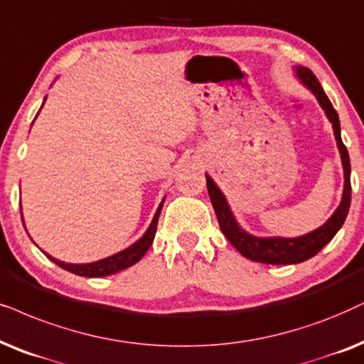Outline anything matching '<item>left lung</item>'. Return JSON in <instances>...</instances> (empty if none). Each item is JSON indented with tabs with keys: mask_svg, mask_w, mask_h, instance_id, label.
<instances>
[{
	"mask_svg": "<svg viewBox=\"0 0 364 364\" xmlns=\"http://www.w3.org/2000/svg\"><path fill=\"white\" fill-rule=\"evenodd\" d=\"M294 77L304 88H308L309 92L313 93L316 100L319 103V107L324 110V115H326L328 120L331 122L334 139H336V145L339 150V157H341L343 164V196L338 209L334 210L333 215L329 217L323 225H319L318 229L311 230L308 234L297 235V237H281V235L261 237V235H254L240 228L232 209H230L228 197L224 196V192L220 191L219 186L214 182V178H212L209 173H205L207 191H209V197L212 205H214L220 230H223L229 242L232 244L244 257L256 262L299 264L303 261H308V259L316 256V254H318L328 242H331V239L336 235L338 230L343 228L349 210V204H351V164H349L348 150L344 147L341 140V125H339L338 113L333 108L331 102H329L326 93H324L318 78L314 77V73L311 72L309 68L297 65V67H294Z\"/></svg>",
	"mask_w": 364,
	"mask_h": 364,
	"instance_id": "8db88e82",
	"label": "left lung"
}]
</instances>
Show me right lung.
<instances>
[{
    "label": "right lung",
    "instance_id": "add662e5",
    "mask_svg": "<svg viewBox=\"0 0 364 364\" xmlns=\"http://www.w3.org/2000/svg\"><path fill=\"white\" fill-rule=\"evenodd\" d=\"M46 100V97H45ZM45 100H43V105H45ZM41 105V108H43ZM40 108V110H41ZM40 113V112H38ZM36 113V117H38ZM35 117V120H36ZM33 120V122H35ZM164 200L165 197L160 202V205L157 207V210H155V215L152 219V223L145 230L144 235H141L140 239H136L134 244L129 245V247L124 249V251L113 254V256H108L105 259H100V261H95V262H87V264H72V262H63L60 261V259H55L51 257L50 254H46L51 261H53L56 266L67 269V271L73 272V274H78V276H85V277H103V276H110V274H115V272L119 271H124V269L134 266L135 262H139L141 257H144V254L149 251V247L152 245L154 242V237H155V232H157V223H159V215H160V210H162V205H164ZM21 209V207H20ZM23 219V217H21ZM23 224H25V220H23Z\"/></svg>",
    "mask_w": 364,
    "mask_h": 364
}]
</instances>
